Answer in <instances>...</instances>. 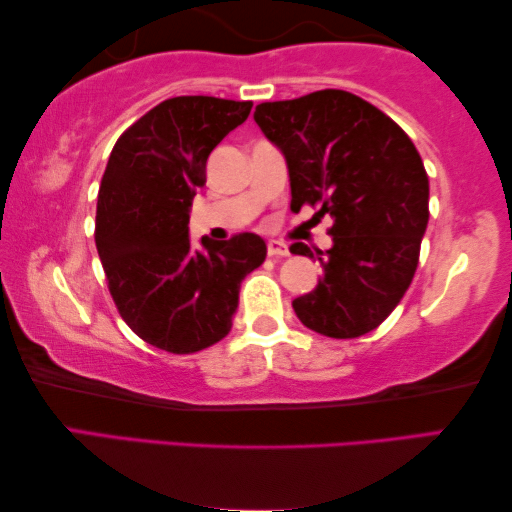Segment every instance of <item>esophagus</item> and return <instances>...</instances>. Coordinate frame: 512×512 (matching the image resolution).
<instances>
[{"label": "esophagus", "instance_id": "esophagus-1", "mask_svg": "<svg viewBox=\"0 0 512 512\" xmlns=\"http://www.w3.org/2000/svg\"><path fill=\"white\" fill-rule=\"evenodd\" d=\"M267 256L286 258V256H290V249H288V245H283V242H279V240H270L267 242Z\"/></svg>", "mask_w": 512, "mask_h": 512}]
</instances>
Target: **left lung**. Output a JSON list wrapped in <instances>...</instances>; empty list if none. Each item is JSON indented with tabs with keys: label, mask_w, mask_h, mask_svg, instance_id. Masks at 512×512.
Here are the masks:
<instances>
[{
	"label": "left lung",
	"mask_w": 512,
	"mask_h": 512,
	"mask_svg": "<svg viewBox=\"0 0 512 512\" xmlns=\"http://www.w3.org/2000/svg\"><path fill=\"white\" fill-rule=\"evenodd\" d=\"M254 120L286 158L290 208L320 204L331 249L317 258L315 290L292 301L301 324L329 338H358L395 311L413 281L429 224V177L404 129L345 90H317L256 106Z\"/></svg>",
	"instance_id": "obj_1"
}]
</instances>
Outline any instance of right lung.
Listing matches in <instances>:
<instances>
[{
	"instance_id": "right-lung-1",
	"label": "right lung",
	"mask_w": 512,
	"mask_h": 512,
	"mask_svg": "<svg viewBox=\"0 0 512 512\" xmlns=\"http://www.w3.org/2000/svg\"><path fill=\"white\" fill-rule=\"evenodd\" d=\"M251 102L172 97L115 142L97 197L95 242L108 290L131 331L170 354H195L231 331L240 283L265 261V240L188 236L206 161L247 120Z\"/></svg>"
}]
</instances>
